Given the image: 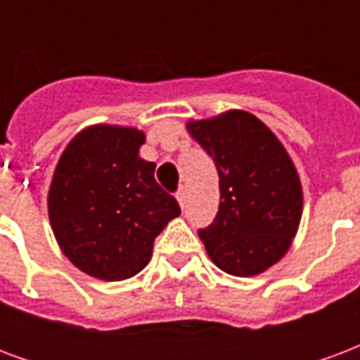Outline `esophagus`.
Instances as JSON below:
<instances>
[{
	"label": "esophagus",
	"mask_w": 360,
	"mask_h": 360,
	"mask_svg": "<svg viewBox=\"0 0 360 360\" xmlns=\"http://www.w3.org/2000/svg\"><path fill=\"white\" fill-rule=\"evenodd\" d=\"M175 196H177V200H179L181 208H185V204H187V188L181 187L177 193H175Z\"/></svg>",
	"instance_id": "esophagus-1"
}]
</instances>
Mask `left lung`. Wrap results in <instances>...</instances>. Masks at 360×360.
Instances as JSON below:
<instances>
[{"label":"left lung","mask_w":360,"mask_h":360,"mask_svg":"<svg viewBox=\"0 0 360 360\" xmlns=\"http://www.w3.org/2000/svg\"><path fill=\"white\" fill-rule=\"evenodd\" d=\"M219 175L218 214L198 229L214 264L257 276L285 255L297 233L302 191L293 162L270 129L247 111L188 123Z\"/></svg>","instance_id":"left-lung-1"}]
</instances>
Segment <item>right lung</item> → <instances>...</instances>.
I'll use <instances>...</instances> for the list:
<instances>
[{
    "label": "right lung",
    "instance_id": "add662e5",
    "mask_svg": "<svg viewBox=\"0 0 360 360\" xmlns=\"http://www.w3.org/2000/svg\"><path fill=\"white\" fill-rule=\"evenodd\" d=\"M144 134L98 125L77 134L59 160L48 210L53 233L77 268L127 279L148 264L152 245L181 208L139 158Z\"/></svg>",
    "mask_w": 360,
    "mask_h": 360
}]
</instances>
